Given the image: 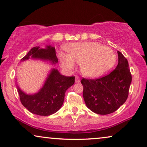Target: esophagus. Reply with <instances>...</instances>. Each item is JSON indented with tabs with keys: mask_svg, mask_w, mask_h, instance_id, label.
I'll return each instance as SVG.
<instances>
[{
	"mask_svg": "<svg viewBox=\"0 0 147 147\" xmlns=\"http://www.w3.org/2000/svg\"><path fill=\"white\" fill-rule=\"evenodd\" d=\"M75 82H76V83H79V82H80L79 76H75Z\"/></svg>",
	"mask_w": 147,
	"mask_h": 147,
	"instance_id": "1",
	"label": "esophagus"
}]
</instances>
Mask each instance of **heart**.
I'll return each mask as SVG.
<instances>
[{
	"label": "heart",
	"instance_id": "b5f03b06",
	"mask_svg": "<svg viewBox=\"0 0 147 147\" xmlns=\"http://www.w3.org/2000/svg\"><path fill=\"white\" fill-rule=\"evenodd\" d=\"M67 55L59 53L61 67L72 72L74 63L80 65V71L87 77H98L112 69L117 57L111 49L96 42L74 43L66 47Z\"/></svg>",
	"mask_w": 147,
	"mask_h": 147
}]
</instances>
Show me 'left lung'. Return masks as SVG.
<instances>
[{"mask_svg": "<svg viewBox=\"0 0 147 147\" xmlns=\"http://www.w3.org/2000/svg\"><path fill=\"white\" fill-rule=\"evenodd\" d=\"M117 53L118 65L110 74L96 79L81 80L86 107L96 114L115 112L128 98L132 75L127 59L121 52Z\"/></svg>", "mask_w": 147, "mask_h": 147, "instance_id": "1", "label": "left lung"}]
</instances>
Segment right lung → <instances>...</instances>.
Here are the masks:
<instances>
[{"label":"right lung","mask_w":147,"mask_h":147,"mask_svg":"<svg viewBox=\"0 0 147 147\" xmlns=\"http://www.w3.org/2000/svg\"><path fill=\"white\" fill-rule=\"evenodd\" d=\"M33 47L21 61H25L31 57L49 61L52 64L58 63L55 49L47 46L45 49ZM74 76H64L58 70L53 69L49 74L42 88L34 94H26L18 86L20 102L30 113L40 116H49L57 112L63 104L67 90L74 83Z\"/></svg>","instance_id":"obj_1"}]
</instances>
